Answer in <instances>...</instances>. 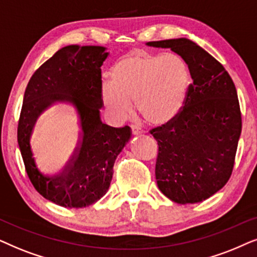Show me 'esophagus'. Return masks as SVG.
<instances>
[{
    "label": "esophagus",
    "instance_id": "obj_1",
    "mask_svg": "<svg viewBox=\"0 0 257 257\" xmlns=\"http://www.w3.org/2000/svg\"><path fill=\"white\" fill-rule=\"evenodd\" d=\"M131 129H132V134L133 135H140V134H142V133H143L142 129L136 124H132Z\"/></svg>",
    "mask_w": 257,
    "mask_h": 257
}]
</instances>
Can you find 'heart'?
<instances>
[{"instance_id":"b5f03b06","label":"heart","mask_w":257,"mask_h":257,"mask_svg":"<svg viewBox=\"0 0 257 257\" xmlns=\"http://www.w3.org/2000/svg\"><path fill=\"white\" fill-rule=\"evenodd\" d=\"M110 84L102 88V98L112 115L124 118L131 101L147 122L154 125L173 121L187 98L189 74L181 60L143 51L125 55L111 67Z\"/></svg>"}]
</instances>
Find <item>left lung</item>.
Listing matches in <instances>:
<instances>
[{
    "mask_svg": "<svg viewBox=\"0 0 257 257\" xmlns=\"http://www.w3.org/2000/svg\"><path fill=\"white\" fill-rule=\"evenodd\" d=\"M147 44L180 55L193 78L180 114L150 131L159 145L157 187L176 203L202 202L224 187L234 168L242 129L235 84L224 67L193 41Z\"/></svg>",
    "mask_w": 257,
    "mask_h": 257,
    "instance_id": "1",
    "label": "left lung"
}]
</instances>
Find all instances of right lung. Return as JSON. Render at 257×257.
Listing matches in <instances>:
<instances>
[{"label":"right lung","instance_id":"right-lung-1","mask_svg":"<svg viewBox=\"0 0 257 257\" xmlns=\"http://www.w3.org/2000/svg\"><path fill=\"white\" fill-rule=\"evenodd\" d=\"M104 47L68 46L54 54L28 82L17 126V142L30 182L44 198L64 208H83L107 193L112 167L131 139L128 125L114 128L101 122V66ZM55 101L75 108L80 122V142L64 170L44 176L33 159L30 136L40 112Z\"/></svg>","mask_w":257,"mask_h":257}]
</instances>
